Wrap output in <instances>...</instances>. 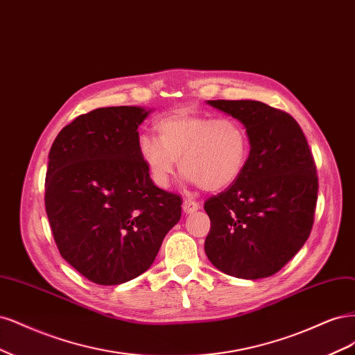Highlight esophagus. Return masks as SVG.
Returning a JSON list of instances; mask_svg holds the SVG:
<instances>
[{
	"label": "esophagus",
	"mask_w": 355,
	"mask_h": 355,
	"mask_svg": "<svg viewBox=\"0 0 355 355\" xmlns=\"http://www.w3.org/2000/svg\"><path fill=\"white\" fill-rule=\"evenodd\" d=\"M200 208V205L196 200H191V199H186L182 202V211L186 214H191L194 211H198Z\"/></svg>",
	"instance_id": "esophagus-1"
}]
</instances>
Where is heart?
I'll use <instances>...</instances> for the list:
<instances>
[{
	"label": "heart",
	"mask_w": 355,
	"mask_h": 355,
	"mask_svg": "<svg viewBox=\"0 0 355 355\" xmlns=\"http://www.w3.org/2000/svg\"><path fill=\"white\" fill-rule=\"evenodd\" d=\"M159 141L141 135L139 152L157 186L168 187L180 168L189 180L208 191H218L242 174L249 155V137L232 118L177 110L155 125Z\"/></svg>",
	"instance_id": "b5f03b06"
}]
</instances>
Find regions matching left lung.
I'll use <instances>...</instances> for the list:
<instances>
[{
    "label": "left lung",
    "instance_id": "8db88e82",
    "mask_svg": "<svg viewBox=\"0 0 355 355\" xmlns=\"http://www.w3.org/2000/svg\"><path fill=\"white\" fill-rule=\"evenodd\" d=\"M246 127L242 174L205 200V252L228 276L262 279L298 254L314 224L318 177L305 135L288 112L255 100H209Z\"/></svg>",
    "mask_w": 355,
    "mask_h": 355
}]
</instances>
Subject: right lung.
I'll return each instance as SVG.
<instances>
[{"label": "right lung", "mask_w": 355, "mask_h": 355, "mask_svg": "<svg viewBox=\"0 0 355 355\" xmlns=\"http://www.w3.org/2000/svg\"><path fill=\"white\" fill-rule=\"evenodd\" d=\"M141 107L75 118L50 148L45 212L60 255L97 284L139 277L181 216L180 194L155 186L139 152Z\"/></svg>", "instance_id": "1"}]
</instances>
